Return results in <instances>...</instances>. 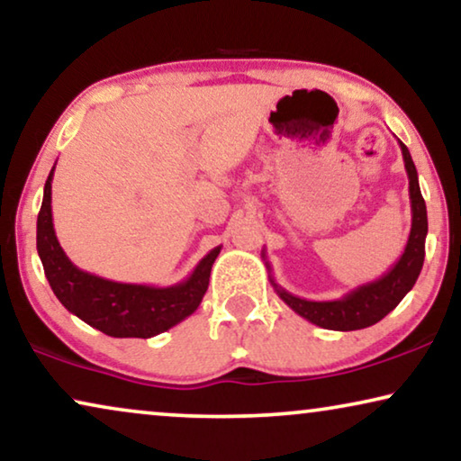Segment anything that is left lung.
<instances>
[{"label": "left lung", "mask_w": 461, "mask_h": 461, "mask_svg": "<svg viewBox=\"0 0 461 461\" xmlns=\"http://www.w3.org/2000/svg\"><path fill=\"white\" fill-rule=\"evenodd\" d=\"M401 144L402 150V161H405L407 178H409V199H411V230H409V239L405 245V251L390 267L388 273H384L380 279L363 283L342 295L339 300H304L298 295L289 294L287 289H283L279 283L275 281L273 275H268L270 283H273L275 292L279 294V298L292 308L294 312H298L300 317H304L311 323L323 327V330L333 331H355L365 330V327L375 325L377 321H382L390 311H394L399 306V302L411 292V287L418 281L424 267V254H426V235H428V216H426V203L421 197L420 182H418V169L409 155V149L405 144ZM262 258L264 251H262ZM267 268L270 273V264L267 262Z\"/></svg>", "instance_id": "obj_1"}]
</instances>
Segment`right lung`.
<instances>
[{"instance_id": "1", "label": "right lung", "mask_w": 461, "mask_h": 461, "mask_svg": "<svg viewBox=\"0 0 461 461\" xmlns=\"http://www.w3.org/2000/svg\"><path fill=\"white\" fill-rule=\"evenodd\" d=\"M54 167L43 186V201L37 216V254L43 273L60 304L94 330L111 338H153L178 325L197 311L210 285L212 264L220 245L201 258L185 281L169 287L117 283L86 273L68 260L56 239L52 222Z\"/></svg>"}]
</instances>
